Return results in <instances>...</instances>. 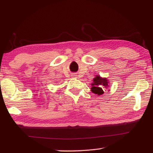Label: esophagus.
<instances>
[{
    "mask_svg": "<svg viewBox=\"0 0 153 153\" xmlns=\"http://www.w3.org/2000/svg\"><path fill=\"white\" fill-rule=\"evenodd\" d=\"M71 76H72V77H77V76L76 74H71Z\"/></svg>",
    "mask_w": 153,
    "mask_h": 153,
    "instance_id": "34e87169",
    "label": "esophagus"
}]
</instances>
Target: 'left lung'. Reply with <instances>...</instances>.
I'll list each match as a JSON object with an SVG mask.
<instances>
[{
    "label": "left lung",
    "mask_w": 153,
    "mask_h": 153,
    "mask_svg": "<svg viewBox=\"0 0 153 153\" xmlns=\"http://www.w3.org/2000/svg\"><path fill=\"white\" fill-rule=\"evenodd\" d=\"M108 82L107 78L101 77L99 76H96L93 79V83L91 84V91L96 94L101 95L104 94V88H107L108 86ZM104 86V87H102Z\"/></svg>",
    "instance_id": "8db88e82"
}]
</instances>
